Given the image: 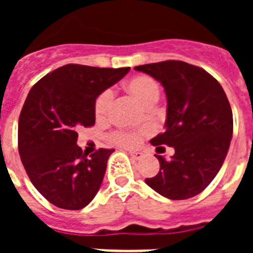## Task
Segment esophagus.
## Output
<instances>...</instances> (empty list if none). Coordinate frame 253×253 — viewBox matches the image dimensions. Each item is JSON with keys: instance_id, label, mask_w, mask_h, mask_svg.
Listing matches in <instances>:
<instances>
[{"instance_id": "esophagus-1", "label": "esophagus", "mask_w": 253, "mask_h": 253, "mask_svg": "<svg viewBox=\"0 0 253 253\" xmlns=\"http://www.w3.org/2000/svg\"><path fill=\"white\" fill-rule=\"evenodd\" d=\"M129 154H130V157L133 158L134 161H139L143 158V153L142 152H129Z\"/></svg>"}]
</instances>
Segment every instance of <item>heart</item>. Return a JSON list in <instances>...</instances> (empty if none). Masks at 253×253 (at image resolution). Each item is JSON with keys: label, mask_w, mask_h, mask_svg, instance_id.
I'll use <instances>...</instances> for the list:
<instances>
[{"label": "heart", "mask_w": 253, "mask_h": 253, "mask_svg": "<svg viewBox=\"0 0 253 253\" xmlns=\"http://www.w3.org/2000/svg\"><path fill=\"white\" fill-rule=\"evenodd\" d=\"M125 90L128 91L133 97L138 100L144 106L153 105L160 97V86L153 78L149 76H135L125 82ZM113 100V91L105 90L100 93L93 104V113L97 120L106 118ZM148 133V129L143 128L138 131L131 130H116L111 133V139L123 147H135L139 143L142 135Z\"/></svg>", "instance_id": "1"}]
</instances>
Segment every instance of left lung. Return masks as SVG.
I'll use <instances>...</instances> for the list:
<instances>
[{
  "instance_id": "1",
  "label": "left lung",
  "mask_w": 253,
  "mask_h": 253,
  "mask_svg": "<svg viewBox=\"0 0 253 253\" xmlns=\"http://www.w3.org/2000/svg\"><path fill=\"white\" fill-rule=\"evenodd\" d=\"M134 69L157 80L166 92V130L151 143L157 149H175L171 160L154 154L160 171L146 184L171 200L193 198L213 181L229 149L233 115L227 95L213 76L186 62L166 60Z\"/></svg>"
}]
</instances>
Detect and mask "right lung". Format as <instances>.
<instances>
[{
	"label": "right lung",
	"instance_id": "obj_1",
	"mask_svg": "<svg viewBox=\"0 0 253 253\" xmlns=\"http://www.w3.org/2000/svg\"><path fill=\"white\" fill-rule=\"evenodd\" d=\"M66 64L31 87L19 118V153L29 178L53 205L80 210L99 191L114 149L87 157L77 130L95 124L96 97L129 72Z\"/></svg>",
	"mask_w": 253,
	"mask_h": 253
}]
</instances>
